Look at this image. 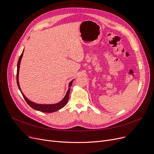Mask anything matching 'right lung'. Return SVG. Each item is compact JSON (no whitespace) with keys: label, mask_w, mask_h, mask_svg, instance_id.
Returning <instances> with one entry per match:
<instances>
[{"label":"right lung","mask_w":154,"mask_h":154,"mask_svg":"<svg viewBox=\"0 0 154 154\" xmlns=\"http://www.w3.org/2000/svg\"><path fill=\"white\" fill-rule=\"evenodd\" d=\"M23 50L21 55L19 57V61H18L17 63V83L18 85V87H19V89H20V91L23 96V97H24L25 100L26 101V103L28 104L32 108H33V109L37 110L38 111H41L43 112H55L57 111H58L59 109H61L64 106H66V104H67L68 99H69V91H70V87L72 85V83H73V80H72L71 81H70L69 83V86H68V90L67 91V93L66 94V95L65 96V97H63V99L62 100L56 104H37L31 101H30L29 99L26 97V96L23 94V93L21 91V89L20 87V85H19V68H20V62H21V60L22 58L23 57Z\"/></svg>","instance_id":"add662e5"}]
</instances>
